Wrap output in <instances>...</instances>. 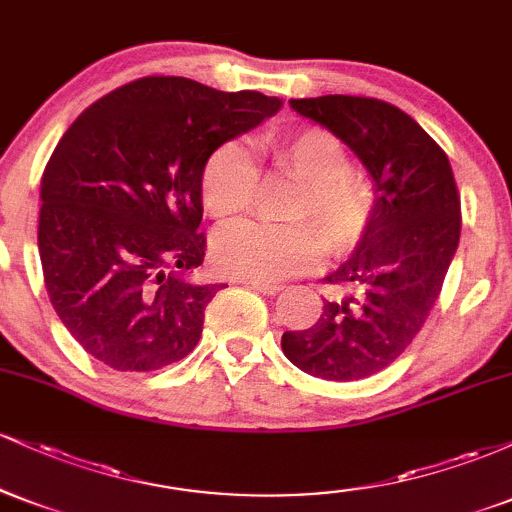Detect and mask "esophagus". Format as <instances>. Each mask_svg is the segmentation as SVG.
I'll list each match as a JSON object with an SVG mask.
<instances>
[{
    "label": "esophagus",
    "instance_id": "1",
    "mask_svg": "<svg viewBox=\"0 0 512 512\" xmlns=\"http://www.w3.org/2000/svg\"><path fill=\"white\" fill-rule=\"evenodd\" d=\"M248 284L250 289L262 293V296H276V293H281V286L272 284V281H248Z\"/></svg>",
    "mask_w": 512,
    "mask_h": 512
}]
</instances>
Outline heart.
<instances>
[{
    "label": "heart",
    "instance_id": "1",
    "mask_svg": "<svg viewBox=\"0 0 512 512\" xmlns=\"http://www.w3.org/2000/svg\"><path fill=\"white\" fill-rule=\"evenodd\" d=\"M272 166L298 180L289 221L293 226L240 223L211 245L223 274L250 281H281L310 272L325 257L349 255L373 231L378 192L363 170L349 166V151L325 127H298L267 146ZM257 170L243 144L226 142L207 158L202 204L216 221H236L252 209ZM328 240L325 241L324 238Z\"/></svg>",
    "mask_w": 512,
    "mask_h": 512
}]
</instances>
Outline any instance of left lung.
<instances>
[{
  "label": "left lung",
  "instance_id": "obj_1",
  "mask_svg": "<svg viewBox=\"0 0 512 512\" xmlns=\"http://www.w3.org/2000/svg\"><path fill=\"white\" fill-rule=\"evenodd\" d=\"M291 108L361 158L378 216L361 248L325 279L349 293L325 301L313 327L284 332L281 349L315 378L361 380L397 361L431 315L460 243V192L445 151L397 105L320 96Z\"/></svg>",
  "mask_w": 512,
  "mask_h": 512
}]
</instances>
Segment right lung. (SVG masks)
Listing matches in <instances>:
<instances>
[{"label":"right lung","mask_w":512,"mask_h":512,"mask_svg":"<svg viewBox=\"0 0 512 512\" xmlns=\"http://www.w3.org/2000/svg\"><path fill=\"white\" fill-rule=\"evenodd\" d=\"M260 91L223 93L185 76H144L81 113L40 182L45 289L86 354L113 370L178 363L226 284L204 262L202 173L228 139L279 110Z\"/></svg>","instance_id":"right-lung-1"}]
</instances>
